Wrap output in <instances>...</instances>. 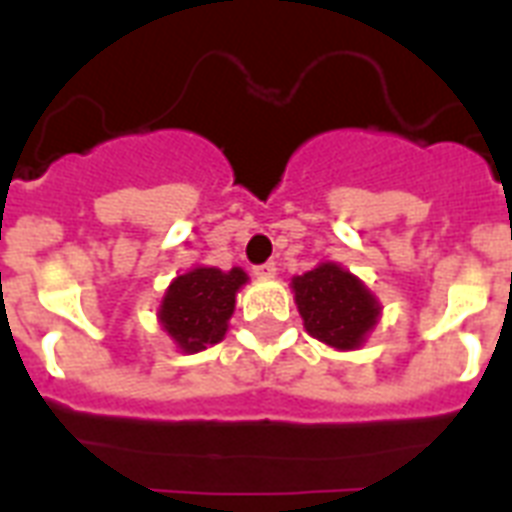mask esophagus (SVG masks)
I'll list each match as a JSON object with an SVG mask.
<instances>
[{"label": "esophagus", "instance_id": "1", "mask_svg": "<svg viewBox=\"0 0 512 512\" xmlns=\"http://www.w3.org/2000/svg\"><path fill=\"white\" fill-rule=\"evenodd\" d=\"M255 273L257 276H276V263H273V260H268V263H263V265H255Z\"/></svg>", "mask_w": 512, "mask_h": 512}]
</instances>
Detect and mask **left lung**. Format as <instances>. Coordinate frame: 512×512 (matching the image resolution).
<instances>
[{
  "label": "left lung",
  "instance_id": "obj_1",
  "mask_svg": "<svg viewBox=\"0 0 512 512\" xmlns=\"http://www.w3.org/2000/svg\"><path fill=\"white\" fill-rule=\"evenodd\" d=\"M292 287L305 329L332 348H358L366 332L377 324V300L356 276L342 271L340 265H319L292 279Z\"/></svg>",
  "mask_w": 512,
  "mask_h": 512
}]
</instances>
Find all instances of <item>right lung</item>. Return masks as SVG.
<instances>
[{"mask_svg": "<svg viewBox=\"0 0 512 512\" xmlns=\"http://www.w3.org/2000/svg\"><path fill=\"white\" fill-rule=\"evenodd\" d=\"M244 281L247 273L241 268L231 271L193 268L185 276H177L167 289L159 311L167 335L185 353H196L223 340L236 303V292Z\"/></svg>", "mask_w": 512, "mask_h": 512, "instance_id": "add662e5", "label": "right lung"}]
</instances>
